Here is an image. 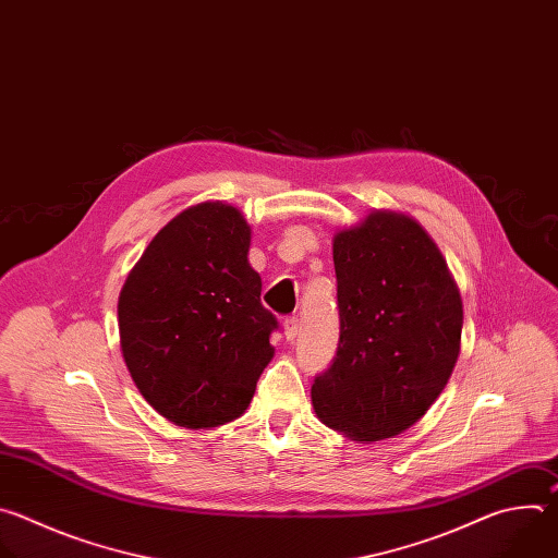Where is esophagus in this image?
Listing matches in <instances>:
<instances>
[{"label":"esophagus","mask_w":558,"mask_h":558,"mask_svg":"<svg viewBox=\"0 0 558 558\" xmlns=\"http://www.w3.org/2000/svg\"><path fill=\"white\" fill-rule=\"evenodd\" d=\"M283 331H286V339H288V341H294V339L299 337V331H301V320H299V316H288V318L283 320Z\"/></svg>","instance_id":"34e87169"}]
</instances>
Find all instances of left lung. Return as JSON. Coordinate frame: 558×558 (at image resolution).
<instances>
[{
  "label": "left lung",
  "mask_w": 558,
  "mask_h": 558,
  "mask_svg": "<svg viewBox=\"0 0 558 558\" xmlns=\"http://www.w3.org/2000/svg\"><path fill=\"white\" fill-rule=\"evenodd\" d=\"M341 339L312 385L316 417L356 441L415 424L447 387L462 341V296L415 219L372 210L333 235Z\"/></svg>",
  "instance_id": "1"
}]
</instances>
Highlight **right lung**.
Wrapping results in <instances>:
<instances>
[{
  "instance_id": "1",
  "label": "right lung",
  "mask_w": 558,
  "mask_h": 558,
  "mask_svg": "<svg viewBox=\"0 0 558 558\" xmlns=\"http://www.w3.org/2000/svg\"><path fill=\"white\" fill-rule=\"evenodd\" d=\"M248 248L244 215L202 202L158 231L121 290L125 365L143 398L178 426L240 417L275 356L279 325L262 305Z\"/></svg>"
}]
</instances>
